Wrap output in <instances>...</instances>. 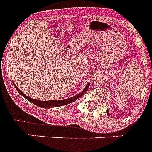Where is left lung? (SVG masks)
Instances as JSON below:
<instances>
[{
	"instance_id": "left-lung-1",
	"label": "left lung",
	"mask_w": 152,
	"mask_h": 152,
	"mask_svg": "<svg viewBox=\"0 0 152 152\" xmlns=\"http://www.w3.org/2000/svg\"><path fill=\"white\" fill-rule=\"evenodd\" d=\"M106 113H107V114H108V115H109V110H106Z\"/></svg>"
}]
</instances>
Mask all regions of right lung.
<instances>
[{"instance_id":"add662e5","label":"right lung","mask_w":152,"mask_h":152,"mask_svg":"<svg viewBox=\"0 0 152 152\" xmlns=\"http://www.w3.org/2000/svg\"><path fill=\"white\" fill-rule=\"evenodd\" d=\"M89 85H90V83H88L86 87L84 88L82 91H81L80 94L76 95H74L73 97L69 98V99H63V100H49V101H41V100H37L34 99H32V98H30L28 96H27L26 95H24L23 93L21 91L17 88V86L15 85V83H14V86H15V89L18 91V92L20 93V95H23L25 99H27V100L31 102H32L34 105H36V106H39V107H42V108H45V109H49V108H53V107H58V106H64V105H66V104L71 103L72 102L76 101V99H78L79 98L81 97L82 95L84 94V93L88 91V88H89Z\"/></svg>"}]
</instances>
